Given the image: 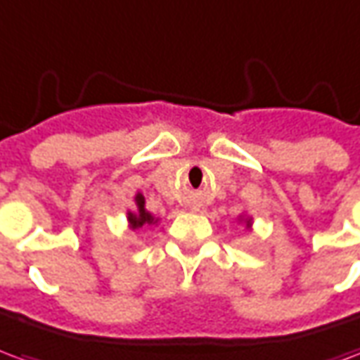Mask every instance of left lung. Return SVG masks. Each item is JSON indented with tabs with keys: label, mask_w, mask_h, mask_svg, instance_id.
I'll list each match as a JSON object with an SVG mask.
<instances>
[{
	"label": "left lung",
	"mask_w": 360,
	"mask_h": 360,
	"mask_svg": "<svg viewBox=\"0 0 360 360\" xmlns=\"http://www.w3.org/2000/svg\"><path fill=\"white\" fill-rule=\"evenodd\" d=\"M250 226V219H247V227H249Z\"/></svg>",
	"instance_id": "obj_1"
}]
</instances>
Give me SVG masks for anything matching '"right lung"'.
Returning <instances> with one entry per match:
<instances>
[{
	"label": "right lung",
	"mask_w": 360,
	"mask_h": 360,
	"mask_svg": "<svg viewBox=\"0 0 360 360\" xmlns=\"http://www.w3.org/2000/svg\"><path fill=\"white\" fill-rule=\"evenodd\" d=\"M134 202H136V212H129V226L133 227V229H139V227L142 226H154V224H158V219H154V216L150 214V212H146V208H144V196L139 193V195L134 196Z\"/></svg>",
	"instance_id": "1"
}]
</instances>
